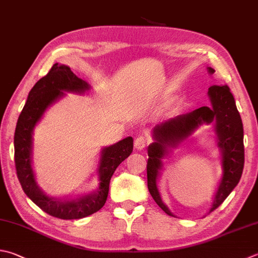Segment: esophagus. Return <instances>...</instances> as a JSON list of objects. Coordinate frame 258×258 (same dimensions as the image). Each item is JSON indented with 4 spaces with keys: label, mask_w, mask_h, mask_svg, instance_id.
<instances>
[{
    "label": "esophagus",
    "mask_w": 258,
    "mask_h": 258,
    "mask_svg": "<svg viewBox=\"0 0 258 258\" xmlns=\"http://www.w3.org/2000/svg\"><path fill=\"white\" fill-rule=\"evenodd\" d=\"M146 145H147V139H146L145 137L136 138L135 144H134L135 148L137 150H143L146 147Z\"/></svg>",
    "instance_id": "1"
}]
</instances>
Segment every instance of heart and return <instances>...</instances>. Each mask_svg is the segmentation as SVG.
Instances as JSON below:
<instances>
[{
    "instance_id": "heart-1",
    "label": "heart",
    "mask_w": 258,
    "mask_h": 258,
    "mask_svg": "<svg viewBox=\"0 0 258 258\" xmlns=\"http://www.w3.org/2000/svg\"><path fill=\"white\" fill-rule=\"evenodd\" d=\"M171 102H172V98H168V96H165V98L160 99V100L158 101L157 106H158V108H164V106H166L167 104L171 103Z\"/></svg>"
}]
</instances>
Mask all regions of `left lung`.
I'll return each mask as SVG.
<instances>
[{
    "instance_id": "1",
    "label": "left lung",
    "mask_w": 258,
    "mask_h": 258,
    "mask_svg": "<svg viewBox=\"0 0 258 258\" xmlns=\"http://www.w3.org/2000/svg\"><path fill=\"white\" fill-rule=\"evenodd\" d=\"M208 72L212 75L215 70L208 67ZM208 95L211 106H201L192 112L168 119L155 125L152 131L154 143L147 148V185L155 202L168 216L175 217L163 202L157 186L164 172V159L201 125L212 123L221 156L222 174L209 213L226 200L241 177L245 162L244 128L234 96L227 85L209 87Z\"/></svg>"
}]
</instances>
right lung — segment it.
<instances>
[{"label":"right lung","instance_id":"add662e5","mask_svg":"<svg viewBox=\"0 0 258 258\" xmlns=\"http://www.w3.org/2000/svg\"><path fill=\"white\" fill-rule=\"evenodd\" d=\"M90 91L91 85L77 77L69 66L56 62L29 92L14 133V162L24 193L48 215L59 219H81L99 211L108 199L110 179L116 167L133 153V137L102 148L96 168L99 184L89 192L56 198L48 196L38 185L32 167L33 130L47 109L64 98L65 92L82 95Z\"/></svg>","mask_w":258,"mask_h":258}]
</instances>
